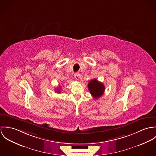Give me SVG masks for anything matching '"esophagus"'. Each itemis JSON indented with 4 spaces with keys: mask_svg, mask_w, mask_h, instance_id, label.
Masks as SVG:
<instances>
[{
    "mask_svg": "<svg viewBox=\"0 0 156 156\" xmlns=\"http://www.w3.org/2000/svg\"><path fill=\"white\" fill-rule=\"evenodd\" d=\"M74 76H75V79L77 80H78L79 79L81 78V75L79 73H75L74 75Z\"/></svg>",
    "mask_w": 156,
    "mask_h": 156,
    "instance_id": "1",
    "label": "esophagus"
}]
</instances>
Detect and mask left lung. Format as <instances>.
Returning a JSON list of instances; mask_svg holds the SVG:
<instances>
[{"mask_svg": "<svg viewBox=\"0 0 156 156\" xmlns=\"http://www.w3.org/2000/svg\"><path fill=\"white\" fill-rule=\"evenodd\" d=\"M88 88L91 94L95 99H97L103 95L105 89L104 84L98 81L97 79H93L88 83Z\"/></svg>", "mask_w": 156, "mask_h": 156, "instance_id": "8db88e82", "label": "left lung"}]
</instances>
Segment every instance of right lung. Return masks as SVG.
Segmentation results:
<instances>
[{"instance_id":"right-lung-1","label":"right lung","mask_w":156,"mask_h":156,"mask_svg":"<svg viewBox=\"0 0 156 156\" xmlns=\"http://www.w3.org/2000/svg\"><path fill=\"white\" fill-rule=\"evenodd\" d=\"M55 90H56V91H57V93H60V88H58L55 89Z\"/></svg>"}]
</instances>
